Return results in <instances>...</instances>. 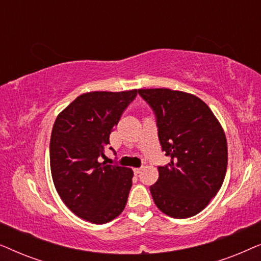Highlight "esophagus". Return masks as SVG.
Returning <instances> with one entry per match:
<instances>
[{
    "label": "esophagus",
    "mask_w": 261,
    "mask_h": 261,
    "mask_svg": "<svg viewBox=\"0 0 261 261\" xmlns=\"http://www.w3.org/2000/svg\"><path fill=\"white\" fill-rule=\"evenodd\" d=\"M141 170H142V167H135V169H133V171H134V173H135V174L140 173V172H141Z\"/></svg>",
    "instance_id": "obj_1"
}]
</instances>
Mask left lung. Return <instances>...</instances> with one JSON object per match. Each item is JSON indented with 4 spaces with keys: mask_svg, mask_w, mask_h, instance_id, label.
<instances>
[{
    "mask_svg": "<svg viewBox=\"0 0 261 261\" xmlns=\"http://www.w3.org/2000/svg\"><path fill=\"white\" fill-rule=\"evenodd\" d=\"M154 112L158 138L171 162L158 166L149 187L159 210L174 219L202 212L222 187L227 139L212 110L197 96L171 89H140Z\"/></svg>",
    "mask_w": 261,
    "mask_h": 261,
    "instance_id": "obj_1",
    "label": "left lung"
}]
</instances>
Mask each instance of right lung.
Here are the masks:
<instances>
[{
    "mask_svg": "<svg viewBox=\"0 0 261 261\" xmlns=\"http://www.w3.org/2000/svg\"><path fill=\"white\" fill-rule=\"evenodd\" d=\"M138 91L87 92L53 124L49 164L56 190L74 215L89 222H109L126 206L133 171L99 163L98 158L105 155L110 133Z\"/></svg>",
    "mask_w": 261,
    "mask_h": 261,
    "instance_id": "right-lung-1",
    "label": "right lung"
}]
</instances>
